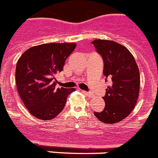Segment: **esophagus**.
<instances>
[{
    "label": "esophagus",
    "mask_w": 158,
    "mask_h": 158,
    "mask_svg": "<svg viewBox=\"0 0 158 158\" xmlns=\"http://www.w3.org/2000/svg\"><path fill=\"white\" fill-rule=\"evenodd\" d=\"M82 92H83V94H85L86 95H87V96H89V97H93L94 96L93 93H91V92H88V91H82Z\"/></svg>",
    "instance_id": "obj_1"
}]
</instances>
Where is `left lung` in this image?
Segmentation results:
<instances>
[{
	"label": "left lung",
	"instance_id": "obj_1",
	"mask_svg": "<svg viewBox=\"0 0 158 158\" xmlns=\"http://www.w3.org/2000/svg\"><path fill=\"white\" fill-rule=\"evenodd\" d=\"M104 59V75L111 79L103 97L105 108L94 114L104 124H116L134 109L140 92V71L134 57L125 46L111 40L91 42Z\"/></svg>",
	"mask_w": 158,
	"mask_h": 158
}]
</instances>
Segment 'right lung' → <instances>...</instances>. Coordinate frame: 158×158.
Segmentation results:
<instances>
[{"label": "right lung", "mask_w": 158, "mask_h": 158, "mask_svg": "<svg viewBox=\"0 0 158 158\" xmlns=\"http://www.w3.org/2000/svg\"><path fill=\"white\" fill-rule=\"evenodd\" d=\"M76 44L45 43L33 46L20 57L16 67L18 94L32 116L42 120L54 119L60 113L68 95L75 88H56L54 76L63 71L65 61Z\"/></svg>", "instance_id": "add662e5"}]
</instances>
